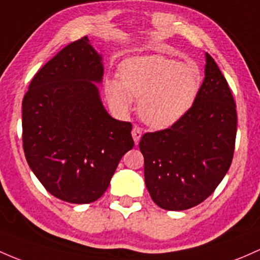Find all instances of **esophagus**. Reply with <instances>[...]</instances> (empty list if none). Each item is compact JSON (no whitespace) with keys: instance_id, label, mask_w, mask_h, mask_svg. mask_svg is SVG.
Listing matches in <instances>:
<instances>
[{"instance_id":"obj_1","label":"esophagus","mask_w":260,"mask_h":260,"mask_svg":"<svg viewBox=\"0 0 260 260\" xmlns=\"http://www.w3.org/2000/svg\"><path fill=\"white\" fill-rule=\"evenodd\" d=\"M132 137L135 139V143L138 144L139 139L142 137V128L138 127V125H135L132 129Z\"/></svg>"}]
</instances>
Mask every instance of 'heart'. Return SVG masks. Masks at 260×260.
Here are the masks:
<instances>
[{"mask_svg":"<svg viewBox=\"0 0 260 260\" xmlns=\"http://www.w3.org/2000/svg\"><path fill=\"white\" fill-rule=\"evenodd\" d=\"M119 78L105 82L109 103L127 112L132 98H141L139 114L154 128L169 127L185 116L202 86L198 66L157 54L125 59L119 66Z\"/></svg>","mask_w":260,"mask_h":260,"instance_id":"b5f03b06","label":"heart"}]
</instances>
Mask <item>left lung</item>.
<instances>
[{"mask_svg": "<svg viewBox=\"0 0 260 260\" xmlns=\"http://www.w3.org/2000/svg\"><path fill=\"white\" fill-rule=\"evenodd\" d=\"M206 58V77L188 113L139 141L146 187L153 202L167 210H185L206 201L233 159L237 106L219 67L210 54Z\"/></svg>", "mask_w": 260, "mask_h": 260, "instance_id": "8db88e82", "label": "left lung"}]
</instances>
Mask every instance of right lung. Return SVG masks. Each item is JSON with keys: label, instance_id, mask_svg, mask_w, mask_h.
Listing matches in <instances>:
<instances>
[{"label": "right lung", "instance_id": "add662e5", "mask_svg": "<svg viewBox=\"0 0 260 260\" xmlns=\"http://www.w3.org/2000/svg\"><path fill=\"white\" fill-rule=\"evenodd\" d=\"M102 57L87 36L62 48L32 78L22 101V141L29 168L56 198L75 204L107 190L125 152L132 123L101 102Z\"/></svg>", "mask_w": 260, "mask_h": 260}]
</instances>
